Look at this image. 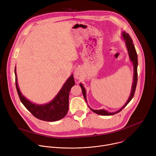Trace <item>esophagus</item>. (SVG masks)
<instances>
[{
    "label": "esophagus",
    "mask_w": 156,
    "mask_h": 156,
    "mask_svg": "<svg viewBox=\"0 0 156 156\" xmlns=\"http://www.w3.org/2000/svg\"><path fill=\"white\" fill-rule=\"evenodd\" d=\"M83 69L81 67H77L76 68V69L75 70L74 72V76L75 78L77 80H80L81 78H83Z\"/></svg>",
    "instance_id": "1"
}]
</instances>
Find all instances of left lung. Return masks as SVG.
<instances>
[{"label": "left lung", "mask_w": 156, "mask_h": 156, "mask_svg": "<svg viewBox=\"0 0 156 156\" xmlns=\"http://www.w3.org/2000/svg\"><path fill=\"white\" fill-rule=\"evenodd\" d=\"M122 38L123 39V40L125 42V46L128 51V56L129 58V60L130 62L132 63L133 66V82H132V86H131V92H130V94L127 100V101L126 102V103L118 110L115 111V112H108V110H105V109H99V110H94L91 108L90 106V108L93 111V112L99 114V115H114L115 114H117L119 112H120V111L125 108L126 105L131 101V100L133 99V96H134L135 93V90H136V84H137V81H138V72H137V68H138V55H137V53L135 48L134 44L133 43V41L131 38V37L129 36V35L128 33H126L125 31H123L122 33ZM80 87L81 88L82 90V93L84 96V98L86 101V102H87V99H86V91L85 90V88L84 87V86L83 85V84L81 83H80Z\"/></svg>", "instance_id": "8db88e82"}]
</instances>
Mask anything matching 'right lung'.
Masks as SVG:
<instances>
[{
	"label": "right lung",
	"instance_id": "obj_1",
	"mask_svg": "<svg viewBox=\"0 0 156 156\" xmlns=\"http://www.w3.org/2000/svg\"><path fill=\"white\" fill-rule=\"evenodd\" d=\"M15 75L16 87L20 101L36 118L43 121L55 122L63 119L66 115L69 110V93L71 88L75 84L73 74L66 80L57 95L49 102L44 104L33 102L23 95L17 81L16 66Z\"/></svg>",
	"mask_w": 156,
	"mask_h": 156
}]
</instances>
